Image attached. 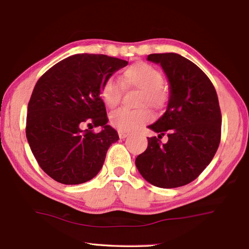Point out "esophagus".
I'll list each match as a JSON object with an SVG mask.
<instances>
[{"mask_svg":"<svg viewBox=\"0 0 249 249\" xmlns=\"http://www.w3.org/2000/svg\"><path fill=\"white\" fill-rule=\"evenodd\" d=\"M118 134H119L120 139H125V138H127L128 135H129V132L123 131V130H118Z\"/></svg>","mask_w":249,"mask_h":249,"instance_id":"obj_1","label":"esophagus"}]
</instances>
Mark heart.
Returning <instances> with one entry per match:
<instances>
[{
    "mask_svg": "<svg viewBox=\"0 0 249 249\" xmlns=\"http://www.w3.org/2000/svg\"><path fill=\"white\" fill-rule=\"evenodd\" d=\"M121 81L114 76L107 77L101 86L100 95L103 102L109 108L118 106L121 101L123 86L126 88H138L142 90L139 104H149L154 108H161L167 100V94L163 88V76L157 68L146 62L135 63L125 69ZM152 118L147 107L129 109L121 107L109 117V122L119 130L130 131L142 124L149 122Z\"/></svg>",
    "mask_w": 249,
    "mask_h": 249,
    "instance_id": "b5f03b06",
    "label": "heart"
}]
</instances>
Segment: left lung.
I'll return each mask as SVG.
<instances>
[{"instance_id": "1", "label": "left lung", "mask_w": 249, "mask_h": 249, "mask_svg": "<svg viewBox=\"0 0 249 249\" xmlns=\"http://www.w3.org/2000/svg\"><path fill=\"white\" fill-rule=\"evenodd\" d=\"M170 82L166 111L148 126L159 133L148 138V148L135 159L142 178L161 188L184 186L211 162L221 138V111L216 90L195 63L174 53H152ZM167 133L169 141L162 144Z\"/></svg>"}]
</instances>
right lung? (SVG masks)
<instances>
[{
	"label": "right lung",
	"mask_w": 249,
	"mask_h": 249,
	"mask_svg": "<svg viewBox=\"0 0 249 249\" xmlns=\"http://www.w3.org/2000/svg\"><path fill=\"white\" fill-rule=\"evenodd\" d=\"M127 64L106 54L78 53L38 79L28 104L26 135L39 166L54 181L82 184L101 170L109 146L119 140L107 124L101 86ZM85 123L104 129L83 131Z\"/></svg>",
	"instance_id": "right-lung-1"
}]
</instances>
